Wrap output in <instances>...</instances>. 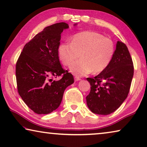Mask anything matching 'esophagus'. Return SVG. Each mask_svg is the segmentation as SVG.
Listing matches in <instances>:
<instances>
[{"label": "esophagus", "instance_id": "obj_1", "mask_svg": "<svg viewBox=\"0 0 147 147\" xmlns=\"http://www.w3.org/2000/svg\"><path fill=\"white\" fill-rule=\"evenodd\" d=\"M74 80H75V81L80 80V78L78 77V76H74Z\"/></svg>", "mask_w": 147, "mask_h": 147}]
</instances>
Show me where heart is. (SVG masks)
<instances>
[{
	"label": "heart",
	"mask_w": 147,
	"mask_h": 147,
	"mask_svg": "<svg viewBox=\"0 0 147 147\" xmlns=\"http://www.w3.org/2000/svg\"><path fill=\"white\" fill-rule=\"evenodd\" d=\"M115 53L112 39L102 34L86 31L74 35L71 43H63L58 49L59 57L65 66L80 56V60L71 65L70 70L77 76L92 73H99L109 66Z\"/></svg>",
	"instance_id": "obj_1"
}]
</instances>
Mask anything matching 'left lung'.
<instances>
[{"label":"left lung","instance_id":"1","mask_svg":"<svg viewBox=\"0 0 147 147\" xmlns=\"http://www.w3.org/2000/svg\"><path fill=\"white\" fill-rule=\"evenodd\" d=\"M133 73V63L127 47L117 41L109 66L94 78H86L91 86L86 103L92 112L108 115L119 108L129 92Z\"/></svg>","mask_w":147,"mask_h":147}]
</instances>
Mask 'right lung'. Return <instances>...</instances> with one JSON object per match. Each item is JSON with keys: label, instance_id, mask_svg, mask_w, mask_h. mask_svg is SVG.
<instances>
[{"label": "right lung", "instance_id": "1", "mask_svg": "<svg viewBox=\"0 0 147 147\" xmlns=\"http://www.w3.org/2000/svg\"><path fill=\"white\" fill-rule=\"evenodd\" d=\"M65 22L45 28L23 48L16 65L17 88L29 108L48 114L58 108L65 90L74 82L73 74L63 69L59 59L61 34ZM61 76L59 81L53 78Z\"/></svg>", "mask_w": 147, "mask_h": 147}]
</instances>
